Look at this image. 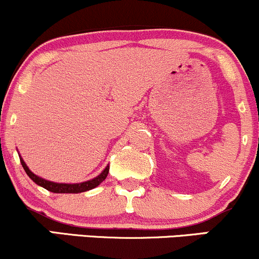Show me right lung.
<instances>
[{"label":"right lung","instance_id":"add662e5","mask_svg":"<svg viewBox=\"0 0 259 259\" xmlns=\"http://www.w3.org/2000/svg\"><path fill=\"white\" fill-rule=\"evenodd\" d=\"M19 159H20V162H22L23 168H24L25 172H27V175L30 177L36 185L41 186V187L45 188V190L50 191V192H54V193H80V192H87V191L89 190H93V188L98 187V186L106 179L107 174H109V168H110L109 165H107V166L101 171L100 175H98L97 177H94V179L92 180H88V181L79 182V184H59V182H52V181H49V180L42 179V177L35 175L33 171L29 170V167L27 166V164H25V161L23 160L20 154H19Z\"/></svg>","mask_w":259,"mask_h":259}]
</instances>
